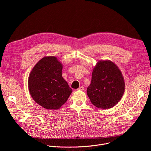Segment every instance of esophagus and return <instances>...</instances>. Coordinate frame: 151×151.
Wrapping results in <instances>:
<instances>
[{"label": "esophagus", "mask_w": 151, "mask_h": 151, "mask_svg": "<svg viewBox=\"0 0 151 151\" xmlns=\"http://www.w3.org/2000/svg\"><path fill=\"white\" fill-rule=\"evenodd\" d=\"M78 90H81V91H83L84 90V87H83V86H81V87Z\"/></svg>", "instance_id": "obj_1"}]
</instances>
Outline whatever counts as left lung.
Here are the masks:
<instances>
[{"mask_svg": "<svg viewBox=\"0 0 151 151\" xmlns=\"http://www.w3.org/2000/svg\"><path fill=\"white\" fill-rule=\"evenodd\" d=\"M124 91V79L118 67L110 60L99 61L87 90L92 104L100 109L111 108L119 101Z\"/></svg>", "mask_w": 151, "mask_h": 151, "instance_id": "left-lung-1", "label": "left lung"}]
</instances>
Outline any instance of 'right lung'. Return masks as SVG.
Returning a JSON list of instances; mask_svg holds the SVG:
<instances>
[{"label": "right lung", "mask_w": 151, "mask_h": 151, "mask_svg": "<svg viewBox=\"0 0 151 151\" xmlns=\"http://www.w3.org/2000/svg\"><path fill=\"white\" fill-rule=\"evenodd\" d=\"M62 64L57 57L47 56L36 63L29 75L28 87L31 97L45 109H60L72 92L62 77Z\"/></svg>", "instance_id": "1"}]
</instances>
